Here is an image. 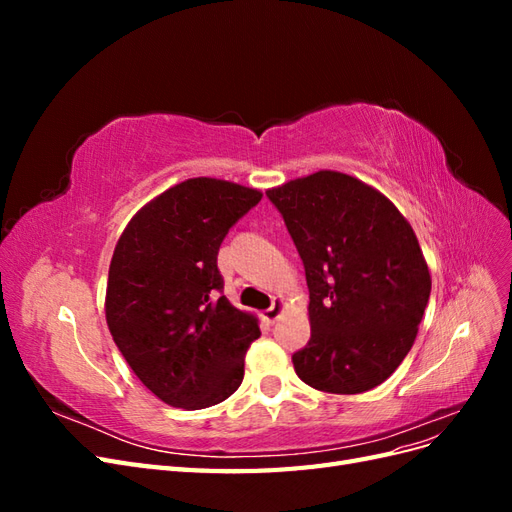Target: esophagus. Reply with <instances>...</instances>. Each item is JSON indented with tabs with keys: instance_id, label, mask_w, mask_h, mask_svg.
<instances>
[{
	"instance_id": "esophagus-1",
	"label": "esophagus",
	"mask_w": 512,
	"mask_h": 512,
	"mask_svg": "<svg viewBox=\"0 0 512 512\" xmlns=\"http://www.w3.org/2000/svg\"><path fill=\"white\" fill-rule=\"evenodd\" d=\"M282 312H284V303L280 301V299H273V303H271V307L267 309V312H265V320L267 322H275L277 318H280L282 316Z\"/></svg>"
}]
</instances>
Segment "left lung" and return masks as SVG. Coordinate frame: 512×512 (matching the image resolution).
Listing matches in <instances>:
<instances>
[{"mask_svg": "<svg viewBox=\"0 0 512 512\" xmlns=\"http://www.w3.org/2000/svg\"><path fill=\"white\" fill-rule=\"evenodd\" d=\"M305 267L312 337L292 354L324 393H365L410 352L431 292L412 226L363 181L320 170L267 192Z\"/></svg>", "mask_w": 512, "mask_h": 512, "instance_id": "1", "label": "left lung"}]
</instances>
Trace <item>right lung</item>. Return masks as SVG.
Here are the masks:
<instances>
[{"instance_id": "add662e5", "label": "right lung", "mask_w": 512, "mask_h": 512, "mask_svg": "<svg viewBox=\"0 0 512 512\" xmlns=\"http://www.w3.org/2000/svg\"><path fill=\"white\" fill-rule=\"evenodd\" d=\"M260 198L237 183L188 179L138 211L117 241L108 329L138 380L168 406H215L243 380L260 329L224 297L218 252Z\"/></svg>"}]
</instances>
